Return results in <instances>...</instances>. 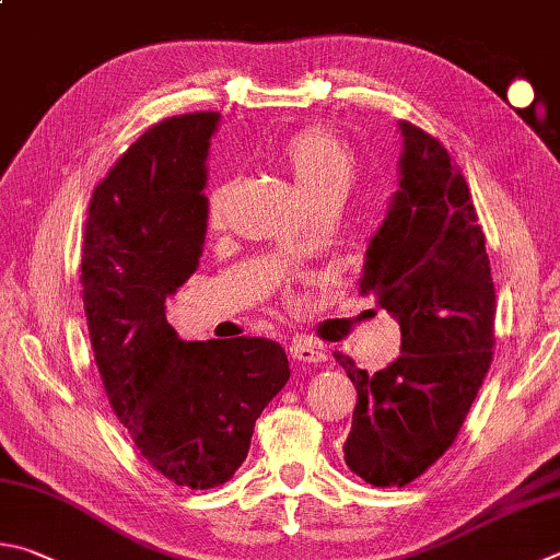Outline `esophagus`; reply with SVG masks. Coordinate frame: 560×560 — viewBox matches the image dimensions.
<instances>
[{"instance_id": "obj_1", "label": "esophagus", "mask_w": 560, "mask_h": 560, "mask_svg": "<svg viewBox=\"0 0 560 560\" xmlns=\"http://www.w3.org/2000/svg\"><path fill=\"white\" fill-rule=\"evenodd\" d=\"M289 354L293 358V362H323L325 352L318 348V345L311 342L308 338H293L289 345Z\"/></svg>"}]
</instances>
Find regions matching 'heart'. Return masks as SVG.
<instances>
[{
    "label": "heart",
    "instance_id": "b5f03b06",
    "mask_svg": "<svg viewBox=\"0 0 560 560\" xmlns=\"http://www.w3.org/2000/svg\"><path fill=\"white\" fill-rule=\"evenodd\" d=\"M279 159L306 200L330 190H348L354 174H358V161H354L352 149L345 144L338 131L328 127L296 131L279 147ZM225 196V186L210 190L208 220L212 225L222 220Z\"/></svg>",
    "mask_w": 560,
    "mask_h": 560
}]
</instances>
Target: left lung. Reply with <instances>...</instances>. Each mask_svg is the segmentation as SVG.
Masks as SVG:
<instances>
[{
    "mask_svg": "<svg viewBox=\"0 0 560 560\" xmlns=\"http://www.w3.org/2000/svg\"><path fill=\"white\" fill-rule=\"evenodd\" d=\"M399 190L364 254L360 293L401 328V354L374 374L348 354L358 404L345 463L374 487H404L451 448L490 370L494 283L470 188L439 139L399 121Z\"/></svg>",
    "mask_w": 560,
    "mask_h": 560,
    "instance_id": "obj_1",
    "label": "left lung"
}]
</instances>
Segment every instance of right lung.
Segmentation results:
<instances>
[{
  "mask_svg": "<svg viewBox=\"0 0 560 560\" xmlns=\"http://www.w3.org/2000/svg\"><path fill=\"white\" fill-rule=\"evenodd\" d=\"M218 112L149 127L93 190L83 303L112 411L171 482L210 490L245 463L259 413L289 382L279 342H186L166 299L198 269L208 228V149Z\"/></svg>",
  "mask_w": 560,
  "mask_h": 560,
  "instance_id": "obj_1",
  "label": "right lung"
}]
</instances>
